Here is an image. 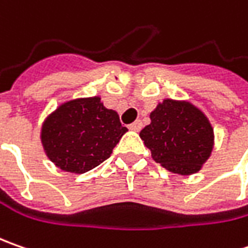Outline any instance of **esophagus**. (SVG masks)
Returning <instances> with one entry per match:
<instances>
[{
    "label": "esophagus",
    "mask_w": 248,
    "mask_h": 248,
    "mask_svg": "<svg viewBox=\"0 0 248 248\" xmlns=\"http://www.w3.org/2000/svg\"><path fill=\"white\" fill-rule=\"evenodd\" d=\"M140 128H142V121L140 120H137L132 124H129V129H132V131H139Z\"/></svg>",
    "instance_id": "34e87169"
}]
</instances>
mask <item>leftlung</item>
I'll use <instances>...</instances> for the list:
<instances>
[{"instance_id":"8db88e82","label":"left lung","mask_w":248,"mask_h":248,"mask_svg":"<svg viewBox=\"0 0 248 248\" xmlns=\"http://www.w3.org/2000/svg\"><path fill=\"white\" fill-rule=\"evenodd\" d=\"M139 137L156 163L181 175L197 172L210 157L214 131L203 111L189 102L164 99L150 113Z\"/></svg>"}]
</instances>
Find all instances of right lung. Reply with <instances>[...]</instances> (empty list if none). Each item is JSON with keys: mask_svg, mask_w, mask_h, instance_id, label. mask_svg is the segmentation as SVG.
<instances>
[{"mask_svg": "<svg viewBox=\"0 0 248 248\" xmlns=\"http://www.w3.org/2000/svg\"><path fill=\"white\" fill-rule=\"evenodd\" d=\"M127 131L100 98H81L63 103L45 120L41 142L55 166L84 174L108 160Z\"/></svg>", "mask_w": 248, "mask_h": 248, "instance_id": "add662e5", "label": "right lung"}]
</instances>
